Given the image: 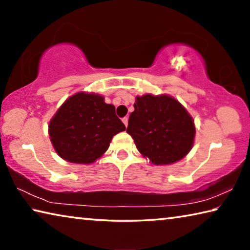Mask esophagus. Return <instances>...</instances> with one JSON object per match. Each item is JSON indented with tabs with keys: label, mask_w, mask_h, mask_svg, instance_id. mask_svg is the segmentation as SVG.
I'll return each mask as SVG.
<instances>
[{
	"label": "esophagus",
	"mask_w": 250,
	"mask_h": 250,
	"mask_svg": "<svg viewBox=\"0 0 250 250\" xmlns=\"http://www.w3.org/2000/svg\"><path fill=\"white\" fill-rule=\"evenodd\" d=\"M128 121H129L128 117H125L124 119H122V122H124V124H125V126H128Z\"/></svg>",
	"instance_id": "34e87169"
}]
</instances>
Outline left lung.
<instances>
[{"instance_id":"left-lung-1","label":"left lung","mask_w":250,"mask_h":250,"mask_svg":"<svg viewBox=\"0 0 250 250\" xmlns=\"http://www.w3.org/2000/svg\"><path fill=\"white\" fill-rule=\"evenodd\" d=\"M126 128L139 152L155 166L185 158L194 145L195 125L184 105L168 95L135 97Z\"/></svg>"}]
</instances>
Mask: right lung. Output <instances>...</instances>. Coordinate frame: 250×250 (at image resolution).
Instances as JSON below:
<instances>
[{"label":"right lung","mask_w":250,"mask_h":250,"mask_svg":"<svg viewBox=\"0 0 250 250\" xmlns=\"http://www.w3.org/2000/svg\"><path fill=\"white\" fill-rule=\"evenodd\" d=\"M125 126L104 97L80 91L65 100L50 119L48 134L56 153L67 162L90 164L108 150Z\"/></svg>","instance_id":"add662e5"}]
</instances>
